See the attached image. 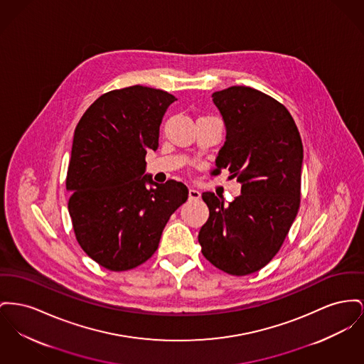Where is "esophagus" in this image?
Here are the masks:
<instances>
[{
    "mask_svg": "<svg viewBox=\"0 0 364 364\" xmlns=\"http://www.w3.org/2000/svg\"><path fill=\"white\" fill-rule=\"evenodd\" d=\"M188 198H190L191 200H198V199L200 198V193H199L198 190L190 188V191H188Z\"/></svg>",
    "mask_w": 364,
    "mask_h": 364,
    "instance_id": "esophagus-1",
    "label": "esophagus"
}]
</instances>
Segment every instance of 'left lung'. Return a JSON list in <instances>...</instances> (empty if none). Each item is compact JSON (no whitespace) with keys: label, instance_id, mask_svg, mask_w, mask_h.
Returning a JSON list of instances; mask_svg holds the SVG:
<instances>
[{"label":"left lung","instance_id":"8db88e82","mask_svg":"<svg viewBox=\"0 0 364 364\" xmlns=\"http://www.w3.org/2000/svg\"><path fill=\"white\" fill-rule=\"evenodd\" d=\"M212 97L227 129L212 174L228 169L242 188L230 203L202 193L209 218L198 240L215 268L243 277L275 257L299 213L302 141L287 108L257 89L231 86Z\"/></svg>","mask_w":364,"mask_h":364}]
</instances>
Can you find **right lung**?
I'll return each instance as SVG.
<instances>
[{
    "instance_id": "1",
    "label": "right lung",
    "mask_w": 364,
    "mask_h": 364,
    "mask_svg": "<svg viewBox=\"0 0 364 364\" xmlns=\"http://www.w3.org/2000/svg\"><path fill=\"white\" fill-rule=\"evenodd\" d=\"M174 100L147 86L115 89L86 109L74 132L68 213L82 250L109 271L146 262L188 198L183 183L158 184L144 174L147 151L158 149L162 118Z\"/></svg>"
}]
</instances>
